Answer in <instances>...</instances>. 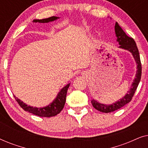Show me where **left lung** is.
Wrapping results in <instances>:
<instances>
[{
  "label": "left lung",
  "mask_w": 148,
  "mask_h": 148,
  "mask_svg": "<svg viewBox=\"0 0 148 148\" xmlns=\"http://www.w3.org/2000/svg\"><path fill=\"white\" fill-rule=\"evenodd\" d=\"M114 30L117 38L116 41L119 42V44L120 45L119 48L126 50L132 54L133 58H134L135 60V62L137 64V71L136 75H135V77L134 80H133L132 84H131L130 90L122 98L119 99V100H117L116 102L113 103V104L109 105L101 104V103H99L96 100H94V99L91 101L93 106L96 110L104 113L111 112L118 110V109H120L123 106H124L125 105L128 104L129 102H131V99H132L133 95H134L135 91L137 90L139 82H140L141 76V64L140 56H139V50L137 47L135 40L132 38L129 37L125 34V32L123 31L122 28L120 27V25H119L117 22H116V23H115Z\"/></svg>",
  "instance_id": "obj_1"
}]
</instances>
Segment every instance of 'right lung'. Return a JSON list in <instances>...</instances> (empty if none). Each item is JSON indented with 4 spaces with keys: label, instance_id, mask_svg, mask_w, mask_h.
Listing matches in <instances>:
<instances>
[{
    "label": "right lung",
    "instance_id": "add662e5",
    "mask_svg": "<svg viewBox=\"0 0 148 148\" xmlns=\"http://www.w3.org/2000/svg\"><path fill=\"white\" fill-rule=\"evenodd\" d=\"M59 19L58 17H53L46 18L43 19H34L33 22L34 23H49V22L54 21L55 20ZM70 86V84H66L65 86L63 87L59 92L58 93L56 98L48 104V106L42 107V108H37V107H33L31 106H28L25 103H24L23 101H21L20 99L17 98L15 96V100L19 104V106L23 109L24 110L29 112L32 114L37 115V116L41 117H51L54 116L58 114H59L62 109L64 108V104L66 101V96L69 87Z\"/></svg>",
    "mask_w": 148,
    "mask_h": 148
}]
</instances>
